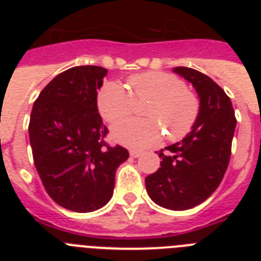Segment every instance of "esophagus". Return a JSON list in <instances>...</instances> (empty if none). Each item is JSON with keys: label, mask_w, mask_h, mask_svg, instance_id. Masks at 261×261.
Instances as JSON below:
<instances>
[{"label": "esophagus", "mask_w": 261, "mask_h": 261, "mask_svg": "<svg viewBox=\"0 0 261 261\" xmlns=\"http://www.w3.org/2000/svg\"><path fill=\"white\" fill-rule=\"evenodd\" d=\"M129 154H130V156H132V158H138V156H140L142 154V151H140V150H130V151H129Z\"/></svg>", "instance_id": "1"}]
</instances>
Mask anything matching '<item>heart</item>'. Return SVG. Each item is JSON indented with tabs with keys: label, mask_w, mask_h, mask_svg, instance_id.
Masks as SVG:
<instances>
[{
	"label": "heart",
	"mask_w": 261,
	"mask_h": 261,
	"mask_svg": "<svg viewBox=\"0 0 261 261\" xmlns=\"http://www.w3.org/2000/svg\"><path fill=\"white\" fill-rule=\"evenodd\" d=\"M129 89L107 82L99 91L98 110L108 123H116L132 114L135 100L151 99L144 114L150 119L124 120L112 126V138L133 149L153 146L162 137L170 141L190 132L200 112L199 96L186 87L184 81L165 71H149L129 78Z\"/></svg>",
	"instance_id": "obj_1"
}]
</instances>
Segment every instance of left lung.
Segmentation results:
<instances>
[{"instance_id": "left-lung-1", "label": "left lung", "mask_w": 261, "mask_h": 261, "mask_svg": "<svg viewBox=\"0 0 261 261\" xmlns=\"http://www.w3.org/2000/svg\"><path fill=\"white\" fill-rule=\"evenodd\" d=\"M174 73L195 87L200 112L191 132L167 153L159 151L161 167L145 179L147 195L156 205L171 211L195 208L217 190L231 154L235 119L231 100L208 75L177 66Z\"/></svg>"}]
</instances>
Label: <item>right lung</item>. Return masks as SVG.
I'll return each instance as SVG.
<instances>
[{"label":"right lung","instance_id":"1","mask_svg":"<svg viewBox=\"0 0 261 261\" xmlns=\"http://www.w3.org/2000/svg\"><path fill=\"white\" fill-rule=\"evenodd\" d=\"M107 69L74 66L41 90L30 117L34 163L55 202L77 213L94 212L112 197L115 174L129 153L108 146L98 112V90Z\"/></svg>","mask_w":261,"mask_h":261}]
</instances>
